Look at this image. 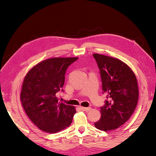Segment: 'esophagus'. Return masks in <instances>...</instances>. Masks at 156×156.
Wrapping results in <instances>:
<instances>
[{"mask_svg": "<svg viewBox=\"0 0 156 156\" xmlns=\"http://www.w3.org/2000/svg\"><path fill=\"white\" fill-rule=\"evenodd\" d=\"M81 110L84 111H89L91 110V108L90 107H80Z\"/></svg>", "mask_w": 156, "mask_h": 156, "instance_id": "34e87169", "label": "esophagus"}]
</instances>
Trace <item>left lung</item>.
<instances>
[{
	"label": "left lung",
	"mask_w": 156,
	"mask_h": 156,
	"mask_svg": "<svg viewBox=\"0 0 156 156\" xmlns=\"http://www.w3.org/2000/svg\"><path fill=\"white\" fill-rule=\"evenodd\" d=\"M93 56L100 69L102 91L108 98L101 107V118L94 126L99 130L111 131L127 122L135 110L139 98L137 78L120 59L98 54Z\"/></svg>",
	"instance_id": "8db88e82"
}]
</instances>
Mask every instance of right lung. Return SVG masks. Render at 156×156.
<instances>
[{
    "mask_svg": "<svg viewBox=\"0 0 156 156\" xmlns=\"http://www.w3.org/2000/svg\"><path fill=\"white\" fill-rule=\"evenodd\" d=\"M78 58L45 59L25 76L20 95L23 108L30 120L46 133H57L72 123L75 107L59 103L55 94L63 90L66 69Z\"/></svg>",
    "mask_w": 156,
    "mask_h": 156,
    "instance_id": "right-lung-1",
    "label": "right lung"
}]
</instances>
